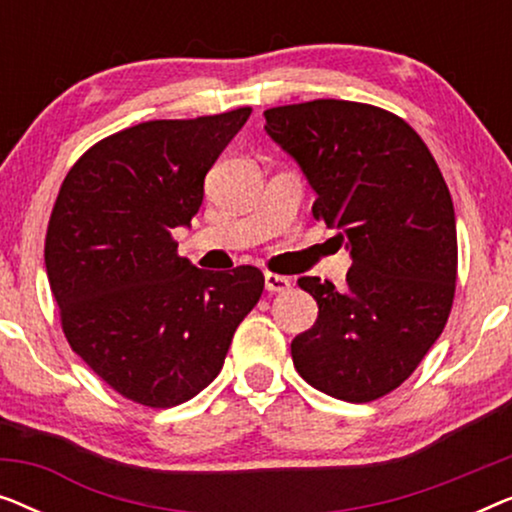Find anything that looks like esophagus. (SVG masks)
Segmentation results:
<instances>
[{
    "label": "esophagus",
    "mask_w": 512,
    "mask_h": 512,
    "mask_svg": "<svg viewBox=\"0 0 512 512\" xmlns=\"http://www.w3.org/2000/svg\"><path fill=\"white\" fill-rule=\"evenodd\" d=\"M291 289V279L284 275H275V272H265V291L270 293H284Z\"/></svg>",
    "instance_id": "1"
}]
</instances>
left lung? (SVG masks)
I'll use <instances>...</instances> for the list:
<instances>
[{
	"label": "left lung",
	"mask_w": 512,
	"mask_h": 512,
	"mask_svg": "<svg viewBox=\"0 0 512 512\" xmlns=\"http://www.w3.org/2000/svg\"><path fill=\"white\" fill-rule=\"evenodd\" d=\"M265 132L296 160L317 195L314 219L352 256L347 289L319 277L298 286L319 317L291 342L314 389L375 401L408 380L450 317L457 221L422 137L370 104L314 100L265 111Z\"/></svg>",
	"instance_id": "left-lung-1"
}]
</instances>
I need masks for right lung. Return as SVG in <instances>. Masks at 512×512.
I'll return each instance as SVG.
<instances>
[{
	"label": "right lung",
	"mask_w": 512,
	"mask_h": 512,
	"mask_svg": "<svg viewBox=\"0 0 512 512\" xmlns=\"http://www.w3.org/2000/svg\"><path fill=\"white\" fill-rule=\"evenodd\" d=\"M249 107L191 121H146L79 158L46 233V275L76 354L130 401L172 408L221 373L263 272L200 270L177 256L205 177Z\"/></svg>",
	"instance_id": "add662e5"
}]
</instances>
